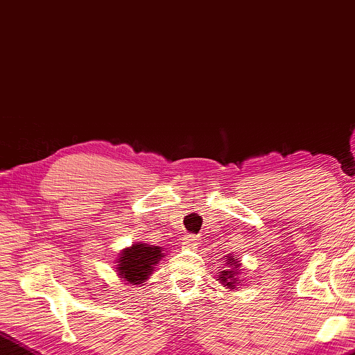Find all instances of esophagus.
<instances>
[{
    "mask_svg": "<svg viewBox=\"0 0 355 355\" xmlns=\"http://www.w3.org/2000/svg\"><path fill=\"white\" fill-rule=\"evenodd\" d=\"M198 243H199L198 236H187L185 241H184V245L187 248H194Z\"/></svg>",
    "mask_w": 355,
    "mask_h": 355,
    "instance_id": "esophagus-1",
    "label": "esophagus"
}]
</instances>
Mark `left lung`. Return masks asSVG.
<instances>
[{
    "label": "left lung",
    "instance_id": "obj_1",
    "mask_svg": "<svg viewBox=\"0 0 355 355\" xmlns=\"http://www.w3.org/2000/svg\"><path fill=\"white\" fill-rule=\"evenodd\" d=\"M220 271L218 272V280L223 286L228 289H236L242 284V270H241V260L234 254L223 256L220 260Z\"/></svg>",
    "mask_w": 355,
    "mask_h": 355
}]
</instances>
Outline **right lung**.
Returning <instances> with one entry per match:
<instances>
[{
    "instance_id": "1",
    "label": "right lung",
    "mask_w": 355,
    "mask_h": 355,
    "mask_svg": "<svg viewBox=\"0 0 355 355\" xmlns=\"http://www.w3.org/2000/svg\"><path fill=\"white\" fill-rule=\"evenodd\" d=\"M162 250V247L141 242L124 248L118 259V276L127 284L142 285L153 274L156 263L164 257Z\"/></svg>"
}]
</instances>
